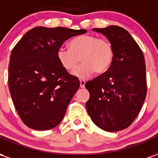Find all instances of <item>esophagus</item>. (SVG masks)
<instances>
[{"label":"esophagus","mask_w":158,"mask_h":158,"mask_svg":"<svg viewBox=\"0 0 158 158\" xmlns=\"http://www.w3.org/2000/svg\"><path fill=\"white\" fill-rule=\"evenodd\" d=\"M79 83H80V87H81V88H84V87H85V81L84 79H80Z\"/></svg>","instance_id":"1"}]
</instances>
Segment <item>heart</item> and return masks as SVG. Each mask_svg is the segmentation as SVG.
<instances>
[{
	"label": "heart",
	"mask_w": 158,
	"mask_h": 158,
	"mask_svg": "<svg viewBox=\"0 0 158 158\" xmlns=\"http://www.w3.org/2000/svg\"><path fill=\"white\" fill-rule=\"evenodd\" d=\"M82 64L77 69L79 58ZM113 58V47L106 39H99L94 35H83L71 40L69 49L59 48L56 59L59 64L67 72L79 79H85L93 73H102L108 69Z\"/></svg>",
	"instance_id": "b5f03b06"
}]
</instances>
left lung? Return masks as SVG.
Here are the masks:
<instances>
[{
	"label": "left lung",
	"instance_id": "left-lung-1",
	"mask_svg": "<svg viewBox=\"0 0 158 158\" xmlns=\"http://www.w3.org/2000/svg\"><path fill=\"white\" fill-rule=\"evenodd\" d=\"M93 30L112 43L113 58L106 72L85 83L89 92L86 109L100 129L119 131L134 122L146 99L145 58L135 40L121 27L112 25Z\"/></svg>",
	"mask_w": 158,
	"mask_h": 158
}]
</instances>
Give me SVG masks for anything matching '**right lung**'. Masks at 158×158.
Masks as SVG:
<instances>
[{
    "label": "right lung",
    "mask_w": 158,
    "mask_h": 158,
    "mask_svg": "<svg viewBox=\"0 0 158 158\" xmlns=\"http://www.w3.org/2000/svg\"><path fill=\"white\" fill-rule=\"evenodd\" d=\"M85 29L35 27L13 47L8 67V86L20 118L36 130L53 129L62 122L79 89V80L59 64L56 52Z\"/></svg>",
    "instance_id": "1"
}]
</instances>
